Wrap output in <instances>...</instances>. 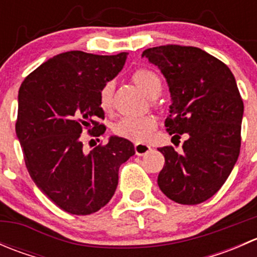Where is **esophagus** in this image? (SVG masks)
Returning <instances> with one entry per match:
<instances>
[{
    "instance_id": "34e87169",
    "label": "esophagus",
    "mask_w": 257,
    "mask_h": 257,
    "mask_svg": "<svg viewBox=\"0 0 257 257\" xmlns=\"http://www.w3.org/2000/svg\"><path fill=\"white\" fill-rule=\"evenodd\" d=\"M134 149H136V154L139 155V157H142V155H145L148 152H149L152 148L149 147L148 144H142V143H138L134 145Z\"/></svg>"
}]
</instances>
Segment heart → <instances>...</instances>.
I'll return each mask as SVG.
<instances>
[{
	"mask_svg": "<svg viewBox=\"0 0 257 257\" xmlns=\"http://www.w3.org/2000/svg\"><path fill=\"white\" fill-rule=\"evenodd\" d=\"M132 78L138 85V88H141L149 98H157L159 95L162 90V80L155 72L147 68H141L134 72ZM113 89V82H108L99 90V107L104 112H109L112 108ZM155 128H157V120L150 115L139 116V118L125 116L114 123L113 133L120 138L141 143L152 136Z\"/></svg>",
	"mask_w": 257,
	"mask_h": 257,
	"instance_id": "1",
	"label": "heart"
}]
</instances>
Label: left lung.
<instances>
[{
	"label": "left lung",
	"mask_w": 257,
	"mask_h": 257,
	"mask_svg": "<svg viewBox=\"0 0 257 257\" xmlns=\"http://www.w3.org/2000/svg\"><path fill=\"white\" fill-rule=\"evenodd\" d=\"M142 57L167 79L172 98L167 132L188 134L181 154L173 147L158 149L165 158L158 185L175 203H203L217 193L239 158L243 103L234 74L196 47L159 46Z\"/></svg>",
	"instance_id": "8db88e82"
}]
</instances>
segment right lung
Wrapping results in <instances>:
<instances>
[{
    "mask_svg": "<svg viewBox=\"0 0 257 257\" xmlns=\"http://www.w3.org/2000/svg\"><path fill=\"white\" fill-rule=\"evenodd\" d=\"M128 53L98 56L71 51L49 58L18 90L16 134L26 167L41 191L59 209L88 215L109 203L119 167L136 154L128 139L83 150L80 134L99 137L105 126L99 90L118 76Z\"/></svg>",
    "mask_w": 257,
    "mask_h": 257,
    "instance_id": "right-lung-1",
    "label": "right lung"
}]
</instances>
